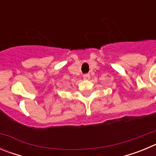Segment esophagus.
Here are the masks:
<instances>
[{"instance_id":"obj_1","label":"esophagus","mask_w":156,"mask_h":156,"mask_svg":"<svg viewBox=\"0 0 156 156\" xmlns=\"http://www.w3.org/2000/svg\"><path fill=\"white\" fill-rule=\"evenodd\" d=\"M83 79L86 80H88L90 79V74L89 73H86L83 75Z\"/></svg>"}]
</instances>
